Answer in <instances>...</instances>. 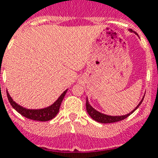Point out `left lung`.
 <instances>
[{"instance_id":"8db88e82","label":"left lung","mask_w":158,"mask_h":158,"mask_svg":"<svg viewBox=\"0 0 158 158\" xmlns=\"http://www.w3.org/2000/svg\"><path fill=\"white\" fill-rule=\"evenodd\" d=\"M129 31H131V32H132V30H129ZM143 98H144V97H143V99L141 100L140 103H138V105L137 106L131 113L126 114V115H123V116H109V115H106V114H101V113L98 112L97 110H95L94 108L90 105L89 103L88 99L86 100V110H87L88 114H89V116L91 117L94 120L97 121V122L101 123H116L118 122V121H122V120H123V119L125 118H127L130 114H132V113L135 111L136 109L140 106V104L142 103V102H143Z\"/></svg>"}]
</instances>
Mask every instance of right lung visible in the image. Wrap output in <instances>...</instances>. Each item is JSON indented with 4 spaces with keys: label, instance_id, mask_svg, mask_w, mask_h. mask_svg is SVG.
I'll list each match as a JSON object with an SVG mask.
<instances>
[{
    "label": "right lung",
    "instance_id": "add662e5",
    "mask_svg": "<svg viewBox=\"0 0 158 158\" xmlns=\"http://www.w3.org/2000/svg\"><path fill=\"white\" fill-rule=\"evenodd\" d=\"M67 90L68 89H66L62 94L60 95L59 98L55 101V103H53L52 105L49 106L47 108H41V109H28V108H23V107H21V106L19 105V104H17L15 102L13 101V99L10 96L7 91L6 94L10 105L13 107V108H15L19 114H21L22 116L26 117V118L29 119H31V120L44 122V121L51 120V119L54 118L57 115V114L60 111V104H61L64 98V95L67 93Z\"/></svg>",
    "mask_w": 158,
    "mask_h": 158
}]
</instances>
